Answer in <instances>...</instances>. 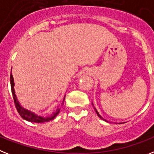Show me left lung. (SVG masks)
I'll use <instances>...</instances> for the list:
<instances>
[{"mask_svg":"<svg viewBox=\"0 0 154 154\" xmlns=\"http://www.w3.org/2000/svg\"><path fill=\"white\" fill-rule=\"evenodd\" d=\"M95 111H96V112H97V116H99V117H100V119H103V118H102V117H101V116H100V114H99V113H98V112H97V109H96V108H95ZM103 120H104V121H106V120H105V119H103Z\"/></svg>","mask_w":154,"mask_h":154,"instance_id":"left-lung-1","label":"left lung"}]
</instances>
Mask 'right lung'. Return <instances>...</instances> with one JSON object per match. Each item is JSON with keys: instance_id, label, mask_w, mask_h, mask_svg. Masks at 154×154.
I'll return each mask as SVG.
<instances>
[{"instance_id": "add662e5", "label": "right lung", "mask_w": 154, "mask_h": 154, "mask_svg": "<svg viewBox=\"0 0 154 154\" xmlns=\"http://www.w3.org/2000/svg\"><path fill=\"white\" fill-rule=\"evenodd\" d=\"M10 83H11V90H12V97H13V100H14V103L15 106L16 107V110L18 113L20 114V116L25 119V120L29 121V122H49V121L52 120L54 119L55 118L57 115H58L60 112V109L56 110L55 112H54L51 116L49 117H42V116H37L36 114L33 113V112H30L28 110L24 109L22 106L20 104L19 101L17 100V98H16V93H15V90H14V79H13V77H12V73H11V75H10ZM65 98L63 99V102H64Z\"/></svg>"}]
</instances>
